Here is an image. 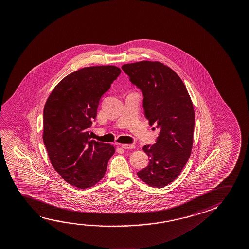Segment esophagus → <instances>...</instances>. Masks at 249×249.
<instances>
[{
  "mask_svg": "<svg viewBox=\"0 0 249 249\" xmlns=\"http://www.w3.org/2000/svg\"><path fill=\"white\" fill-rule=\"evenodd\" d=\"M122 147L124 149H133L135 146L132 145V144H123V145H122Z\"/></svg>",
  "mask_w": 249,
  "mask_h": 249,
  "instance_id": "1",
  "label": "esophagus"
}]
</instances>
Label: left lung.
Listing matches in <instances>:
<instances>
[{
    "label": "left lung",
    "mask_w": 249,
    "mask_h": 249,
    "mask_svg": "<svg viewBox=\"0 0 249 249\" xmlns=\"http://www.w3.org/2000/svg\"><path fill=\"white\" fill-rule=\"evenodd\" d=\"M122 69L142 93L149 125L160 130L156 143L143 147L149 163L137 176L151 187L164 188L179 176L191 155L195 128L191 98L179 75L161 62L139 61Z\"/></svg>",
    "instance_id": "left-lung-1"
}]
</instances>
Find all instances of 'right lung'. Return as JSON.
<instances>
[{"instance_id": "obj_1", "label": "right lung", "mask_w": 249, "mask_h": 249, "mask_svg": "<svg viewBox=\"0 0 249 249\" xmlns=\"http://www.w3.org/2000/svg\"><path fill=\"white\" fill-rule=\"evenodd\" d=\"M115 66L88 67L67 75L53 89L43 110V142L55 171L81 189L103 178L115 149L91 140L99 102L118 77Z\"/></svg>"}]
</instances>
